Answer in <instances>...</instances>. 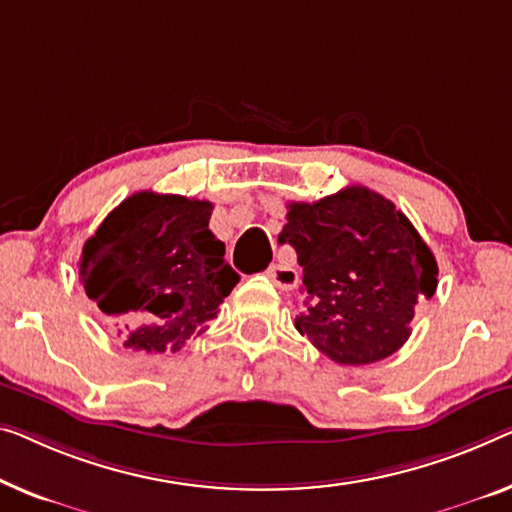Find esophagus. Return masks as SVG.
Instances as JSON below:
<instances>
[{"instance_id": "esophagus-1", "label": "esophagus", "mask_w": 512, "mask_h": 512, "mask_svg": "<svg viewBox=\"0 0 512 512\" xmlns=\"http://www.w3.org/2000/svg\"><path fill=\"white\" fill-rule=\"evenodd\" d=\"M266 276L273 280V285L278 289H294L296 282H299V271L294 266H289L287 262H276L269 266Z\"/></svg>"}]
</instances>
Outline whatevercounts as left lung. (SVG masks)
<instances>
[{
  "label": "left lung",
  "mask_w": 512,
  "mask_h": 512,
  "mask_svg": "<svg viewBox=\"0 0 512 512\" xmlns=\"http://www.w3.org/2000/svg\"><path fill=\"white\" fill-rule=\"evenodd\" d=\"M303 266L296 331L340 365L377 363L407 342L418 301L437 292V259L391 200L349 186L292 202L278 236Z\"/></svg>",
  "instance_id": "8db88e82"
}]
</instances>
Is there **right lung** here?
<instances>
[{"label":"right lung","mask_w":512,"mask_h":512,"mask_svg":"<svg viewBox=\"0 0 512 512\" xmlns=\"http://www.w3.org/2000/svg\"><path fill=\"white\" fill-rule=\"evenodd\" d=\"M213 204L142 190L87 239L80 280L135 352H179L209 329L239 273L209 230Z\"/></svg>","instance_id":"1"}]
</instances>
